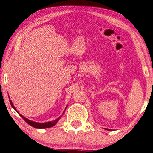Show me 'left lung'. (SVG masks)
Here are the masks:
<instances>
[{
	"instance_id": "8db88e82",
	"label": "left lung",
	"mask_w": 153,
	"mask_h": 153,
	"mask_svg": "<svg viewBox=\"0 0 153 153\" xmlns=\"http://www.w3.org/2000/svg\"><path fill=\"white\" fill-rule=\"evenodd\" d=\"M106 130H107V129H106Z\"/></svg>"
}]
</instances>
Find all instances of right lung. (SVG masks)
<instances>
[{"instance_id": "1", "label": "right lung", "mask_w": 153, "mask_h": 153, "mask_svg": "<svg viewBox=\"0 0 153 153\" xmlns=\"http://www.w3.org/2000/svg\"><path fill=\"white\" fill-rule=\"evenodd\" d=\"M9 99H10V98H9ZM10 104H11V106H12L13 108V109H15V110L17 112V110H16V109L15 106H14L13 104L12 101L10 100ZM65 109H66V108H65ZM18 113H19V112H18ZM19 115H20V116L22 117V118H23L24 120H25V122H26L28 124V125H31V127H34V128H39V129H44V128H51V127L54 126V125H55L56 124L57 122H58V121H59V120L60 119L61 116H62V115H61L60 117H59V118H58L55 119V120H54V121H52V122H44V123H39V122H33V121H31V120H29V119H28V118H25V117L22 116V115H21V114H19Z\"/></svg>"}]
</instances>
